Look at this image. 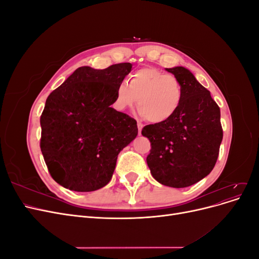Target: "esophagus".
I'll use <instances>...</instances> for the list:
<instances>
[{
    "label": "esophagus",
    "instance_id": "obj_1",
    "mask_svg": "<svg viewBox=\"0 0 259 259\" xmlns=\"http://www.w3.org/2000/svg\"><path fill=\"white\" fill-rule=\"evenodd\" d=\"M137 127H138V134L142 135V131H143L144 125L142 123H137Z\"/></svg>",
    "mask_w": 259,
    "mask_h": 259
}]
</instances>
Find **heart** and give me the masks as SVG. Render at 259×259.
I'll list each match as a JSON object with an SVG mask.
<instances>
[{"label":"heart","instance_id":"b5f03b06","mask_svg":"<svg viewBox=\"0 0 259 259\" xmlns=\"http://www.w3.org/2000/svg\"><path fill=\"white\" fill-rule=\"evenodd\" d=\"M126 83L117 85L113 107L117 111L137 104L139 113L152 123H163L173 117L183 101V89L174 75L147 67L132 73Z\"/></svg>","mask_w":259,"mask_h":259}]
</instances>
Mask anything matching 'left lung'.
Segmentation results:
<instances>
[{
	"label": "left lung",
	"instance_id": "left-lung-1",
	"mask_svg": "<svg viewBox=\"0 0 259 259\" xmlns=\"http://www.w3.org/2000/svg\"><path fill=\"white\" fill-rule=\"evenodd\" d=\"M183 89V101L173 117L145 126L151 143L147 164L164 186L186 188L214 168L223 140L221 109L195 76L184 67L166 68Z\"/></svg>",
	"mask_w": 259,
	"mask_h": 259
}]
</instances>
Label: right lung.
Returning a JSON list of instances; mask_svg holds the SVG:
<instances>
[{
    "label": "right lung",
    "instance_id": "add662e5",
    "mask_svg": "<svg viewBox=\"0 0 259 259\" xmlns=\"http://www.w3.org/2000/svg\"><path fill=\"white\" fill-rule=\"evenodd\" d=\"M131 71L130 62L103 70L80 67L46 99L40 146L60 186L90 192L111 180L117 154L138 134L136 120L111 107Z\"/></svg>",
    "mask_w": 259,
    "mask_h": 259
}]
</instances>
